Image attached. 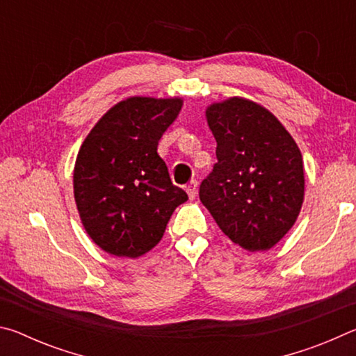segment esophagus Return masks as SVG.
I'll use <instances>...</instances> for the list:
<instances>
[{
  "label": "esophagus",
  "mask_w": 356,
  "mask_h": 356,
  "mask_svg": "<svg viewBox=\"0 0 356 356\" xmlns=\"http://www.w3.org/2000/svg\"><path fill=\"white\" fill-rule=\"evenodd\" d=\"M185 191H186V195H188L190 200H195L196 193H197V182H196V180H191L190 184H186Z\"/></svg>",
  "instance_id": "esophagus-1"
}]
</instances>
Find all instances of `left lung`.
<instances>
[{
  "instance_id": "1",
  "label": "left lung",
  "mask_w": 356,
  "mask_h": 356,
  "mask_svg": "<svg viewBox=\"0 0 356 356\" xmlns=\"http://www.w3.org/2000/svg\"><path fill=\"white\" fill-rule=\"evenodd\" d=\"M216 140L213 171L200 200L216 225L246 251H267L291 231L305 200L301 152L275 114L229 97L207 106Z\"/></svg>"
}]
</instances>
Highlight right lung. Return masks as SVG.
Instances as JSON below:
<instances>
[{
    "label": "right lung",
    "mask_w": 356,
    "mask_h": 356,
    "mask_svg": "<svg viewBox=\"0 0 356 356\" xmlns=\"http://www.w3.org/2000/svg\"><path fill=\"white\" fill-rule=\"evenodd\" d=\"M180 97H129L89 131L74 168V196L88 236L118 257H140L163 237L188 196L172 185L159 141L179 116Z\"/></svg>",
    "instance_id": "right-lung-1"
}]
</instances>
